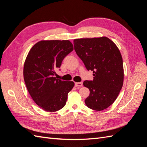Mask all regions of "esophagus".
Returning a JSON list of instances; mask_svg holds the SVG:
<instances>
[{"label":"esophagus","mask_w":147,"mask_h":147,"mask_svg":"<svg viewBox=\"0 0 147 147\" xmlns=\"http://www.w3.org/2000/svg\"><path fill=\"white\" fill-rule=\"evenodd\" d=\"M75 86L76 87H81V86H83V83L82 82L75 83Z\"/></svg>","instance_id":"obj_1"}]
</instances>
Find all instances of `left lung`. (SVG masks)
I'll list each match as a JSON object with an SVG mask.
<instances>
[{
	"label": "left lung",
	"mask_w": 147,
	"mask_h": 147,
	"mask_svg": "<svg viewBox=\"0 0 147 147\" xmlns=\"http://www.w3.org/2000/svg\"><path fill=\"white\" fill-rule=\"evenodd\" d=\"M74 49L88 70L93 72L92 80L83 85L90 90L84 100L88 107L96 111L108 108L121 90L124 71L123 59L116 45L107 37L78 38Z\"/></svg>",
	"instance_id": "obj_1"
}]
</instances>
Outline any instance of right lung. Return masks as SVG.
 Instances as JSON below:
<instances>
[{
    "label": "right lung",
    "mask_w": 147,
    "mask_h": 147,
    "mask_svg": "<svg viewBox=\"0 0 147 147\" xmlns=\"http://www.w3.org/2000/svg\"><path fill=\"white\" fill-rule=\"evenodd\" d=\"M74 50L69 40H42L32 47L24 65V80L28 92L40 107L49 112L63 108L73 82L55 77L64 57Z\"/></svg>",
    "instance_id": "add662e5"
}]
</instances>
